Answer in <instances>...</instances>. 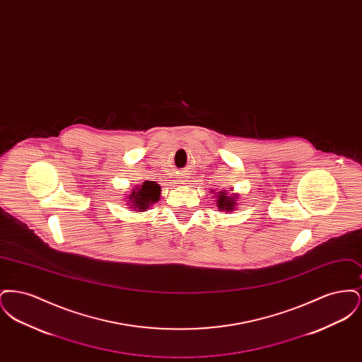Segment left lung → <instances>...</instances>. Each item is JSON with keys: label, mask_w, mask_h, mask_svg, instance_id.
Instances as JSON below:
<instances>
[{"label": "left lung", "mask_w": 362, "mask_h": 362, "mask_svg": "<svg viewBox=\"0 0 362 362\" xmlns=\"http://www.w3.org/2000/svg\"><path fill=\"white\" fill-rule=\"evenodd\" d=\"M217 207L220 210L225 211H232L236 206V198L238 197H228V192H220V195H217Z\"/></svg>", "instance_id": "1"}]
</instances>
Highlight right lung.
Here are the masks:
<instances>
[{"instance_id": "right-lung-1", "label": "right lung", "mask_w": 362, "mask_h": 362, "mask_svg": "<svg viewBox=\"0 0 362 362\" xmlns=\"http://www.w3.org/2000/svg\"><path fill=\"white\" fill-rule=\"evenodd\" d=\"M160 186L155 182H144L129 195L127 206L134 209V211H145L152 204H155L160 198Z\"/></svg>"}]
</instances>
